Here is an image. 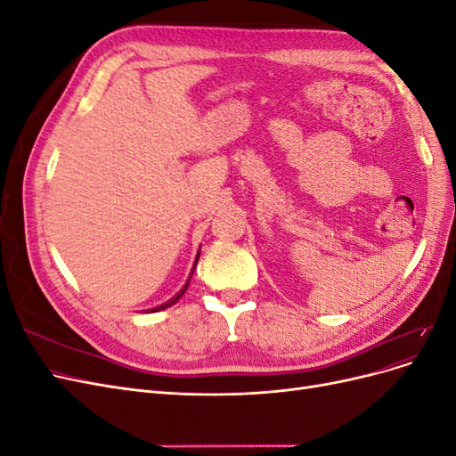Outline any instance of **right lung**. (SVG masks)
I'll use <instances>...</instances> for the list:
<instances>
[{
	"label": "right lung",
	"mask_w": 456,
	"mask_h": 456,
	"mask_svg": "<svg viewBox=\"0 0 456 456\" xmlns=\"http://www.w3.org/2000/svg\"><path fill=\"white\" fill-rule=\"evenodd\" d=\"M198 258H200V253H198ZM198 258H196V262H194V268H191V273H194V270H196V265H198ZM191 273H190V278L186 280V283L183 285V289H181V291H178L171 300H167V302H165V305H159V306H156V308H151V312H158V310H165V308H169V306H173L175 305V302L178 300V298H181L184 293H186V289H188V283H190V280H191Z\"/></svg>",
	"instance_id": "add662e5"
}]
</instances>
